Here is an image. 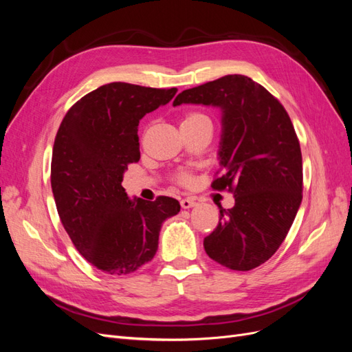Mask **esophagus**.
<instances>
[{
  "mask_svg": "<svg viewBox=\"0 0 352 352\" xmlns=\"http://www.w3.org/2000/svg\"><path fill=\"white\" fill-rule=\"evenodd\" d=\"M195 204H197V202L192 198H185V199L180 201V207H182V208H192Z\"/></svg>",
  "mask_w": 352,
  "mask_h": 352,
  "instance_id": "esophagus-1",
  "label": "esophagus"
}]
</instances>
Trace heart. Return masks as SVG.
Returning <instances> with one entry per match:
<instances>
[{"instance_id":"heart-1","label":"heart","mask_w":352,"mask_h":352,"mask_svg":"<svg viewBox=\"0 0 352 352\" xmlns=\"http://www.w3.org/2000/svg\"><path fill=\"white\" fill-rule=\"evenodd\" d=\"M199 120H208V117L202 113H189L182 123H192V122H199ZM177 182L179 184H188L189 182V175L186 173H179L177 175Z\"/></svg>"}]
</instances>
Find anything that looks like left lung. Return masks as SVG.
<instances>
[{"label": "left lung", "instance_id": "left-lung-1", "mask_svg": "<svg viewBox=\"0 0 352 352\" xmlns=\"http://www.w3.org/2000/svg\"><path fill=\"white\" fill-rule=\"evenodd\" d=\"M180 104L221 110L223 175L211 188H228L235 206L220 207L204 250L232 270L258 267L282 245L302 201V157L289 116L267 89L242 74L185 89L173 101Z\"/></svg>", "mask_w": 352, "mask_h": 352}]
</instances>
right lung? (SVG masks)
Returning a JSON list of instances; mask_svg holds the SVG:
<instances>
[{
    "label": "right lung",
    "instance_id": "right-lung-1",
    "mask_svg": "<svg viewBox=\"0 0 352 352\" xmlns=\"http://www.w3.org/2000/svg\"><path fill=\"white\" fill-rule=\"evenodd\" d=\"M176 88L113 82L82 97L63 119L52 148L51 188L76 250L109 274H129L154 258L163 221L179 201L131 199L123 173L141 158L138 124Z\"/></svg>",
    "mask_w": 352,
    "mask_h": 352
}]
</instances>
